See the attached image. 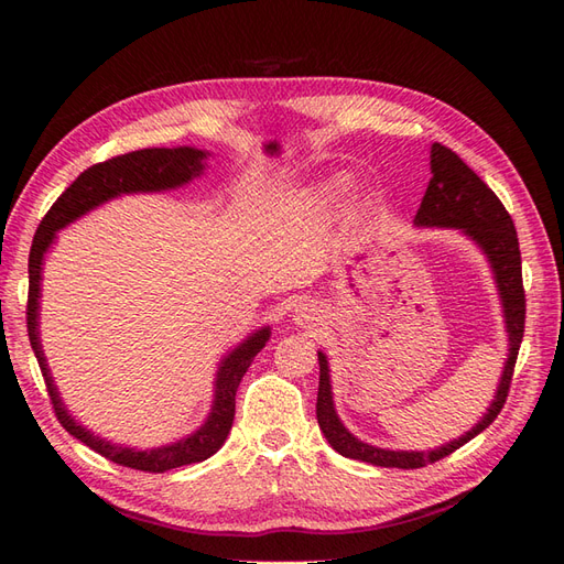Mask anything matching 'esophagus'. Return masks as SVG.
Wrapping results in <instances>:
<instances>
[{
    "instance_id": "obj_1",
    "label": "esophagus",
    "mask_w": 564,
    "mask_h": 564,
    "mask_svg": "<svg viewBox=\"0 0 564 564\" xmlns=\"http://www.w3.org/2000/svg\"><path fill=\"white\" fill-rule=\"evenodd\" d=\"M295 319H297V325H307V322H313L315 319V313H313V307H301V310H295Z\"/></svg>"
}]
</instances>
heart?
Returning <instances> with one entry per match:
<instances>
[{
    "label": "heart",
    "mask_w": 564,
    "mask_h": 564,
    "mask_svg": "<svg viewBox=\"0 0 564 564\" xmlns=\"http://www.w3.org/2000/svg\"><path fill=\"white\" fill-rule=\"evenodd\" d=\"M341 196V186H334L332 188V198H339Z\"/></svg>",
    "instance_id": "1"
}]
</instances>
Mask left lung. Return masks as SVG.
Segmentation results:
<instances>
[{
  "mask_svg": "<svg viewBox=\"0 0 564 564\" xmlns=\"http://www.w3.org/2000/svg\"><path fill=\"white\" fill-rule=\"evenodd\" d=\"M431 182L426 186V194L422 198V206L416 210V225L426 227H458L467 237L475 239L480 249L492 263L495 279L501 305H505L507 317V332H509V358L501 373V382L497 390V398L489 406L482 422L465 436L455 438L446 446L436 451L419 453V451H386L368 446V443L358 441L344 429L337 412H334L332 402V386H329V368L327 356L317 354L319 361V390H317V424L322 434L327 436L332 448L341 453L344 458L364 460L380 467H402V470H414V467H426L429 463H436L446 458L453 451L465 446L467 441L475 438L480 431H485L495 422L497 414L505 406L509 398L513 366H517L523 327H525V291H523V275H521V251H519V237L517 227H513L511 215L501 206L497 194L489 188L480 176H477L470 166H467L458 154L451 148L434 142L431 148Z\"/></svg>",
  "mask_w": 564,
  "mask_h": 564,
  "instance_id": "left-lung-1",
  "label": "left lung"
}]
</instances>
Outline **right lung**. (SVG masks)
Returning <instances> with one entry per match:
<instances>
[{
    "instance_id": "1",
    "label": "right lung",
    "mask_w": 564,
    "mask_h": 564,
    "mask_svg": "<svg viewBox=\"0 0 564 564\" xmlns=\"http://www.w3.org/2000/svg\"><path fill=\"white\" fill-rule=\"evenodd\" d=\"M203 158L206 152L196 148H148V150H135L118 154L106 162H99L84 170L75 182H72L59 198L53 203L51 210L45 213L41 220L39 230H35L31 254H29V303H26V327H29V339L31 349L39 358L41 373L45 380L47 394H51V404L55 410L57 422L63 424L65 431L72 436L79 438L84 446L97 451L104 455L106 460H113L118 465L133 467V470L142 473H166L174 470V467L200 463L210 458V455L218 451L227 434L232 429L235 419V394L239 382H242L247 368L254 361V356L267 346L269 341V327L259 329L257 334L237 346V349L225 358L218 370V382H215V402L208 422L203 424L194 436L182 438L172 443V446L164 448H152V451H135V448H123L113 446L109 441H101L99 436L89 434L87 429H82L75 419L67 414L57 398V388L53 386L51 370H47L45 356L41 349L39 339V297H41V267H43V254L51 247L55 239V232L63 230V227L72 220H77L91 208H97L99 203L116 198L121 194H135V191H164L182 186L191 178L203 172Z\"/></svg>"
}]
</instances>
